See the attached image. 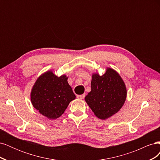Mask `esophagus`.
<instances>
[{
    "label": "esophagus",
    "instance_id": "34e87169",
    "mask_svg": "<svg viewBox=\"0 0 160 160\" xmlns=\"http://www.w3.org/2000/svg\"><path fill=\"white\" fill-rule=\"evenodd\" d=\"M85 94H83V95H78L77 96V98L79 99H83L85 98Z\"/></svg>",
    "mask_w": 160,
    "mask_h": 160
}]
</instances>
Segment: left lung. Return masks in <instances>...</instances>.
Wrapping results in <instances>:
<instances>
[{
  "mask_svg": "<svg viewBox=\"0 0 160 160\" xmlns=\"http://www.w3.org/2000/svg\"><path fill=\"white\" fill-rule=\"evenodd\" d=\"M91 90L85 100L94 114L107 119L122 108L127 97L124 81L117 71L108 67L105 74L92 75Z\"/></svg>",
  "mask_w": 160,
  "mask_h": 160,
  "instance_id": "1",
  "label": "left lung"
}]
</instances>
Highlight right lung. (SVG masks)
I'll return each mask as SVG.
<instances>
[{
  "label": "right lung",
  "instance_id": "right-lung-1",
  "mask_svg": "<svg viewBox=\"0 0 160 160\" xmlns=\"http://www.w3.org/2000/svg\"><path fill=\"white\" fill-rule=\"evenodd\" d=\"M65 75L56 76L48 71L38 77L31 93L32 105L38 112L50 119L59 118L71 101L75 99Z\"/></svg>",
  "mask_w": 160,
  "mask_h": 160
}]
</instances>
